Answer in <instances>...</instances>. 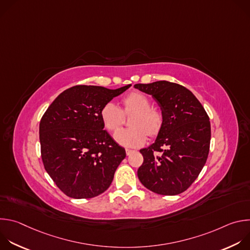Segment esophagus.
I'll return each instance as SVG.
<instances>
[{"label": "esophagus", "instance_id": "esophagus-1", "mask_svg": "<svg viewBox=\"0 0 250 250\" xmlns=\"http://www.w3.org/2000/svg\"><path fill=\"white\" fill-rule=\"evenodd\" d=\"M125 152H126V155H129V154H131V153L133 152V150H131V149H128V148H126V149H125Z\"/></svg>", "mask_w": 250, "mask_h": 250}]
</instances>
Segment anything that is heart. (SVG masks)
I'll return each mask as SVG.
<instances>
[{
  "instance_id": "b5f03b06",
  "label": "heart",
  "mask_w": 250,
  "mask_h": 250,
  "mask_svg": "<svg viewBox=\"0 0 250 250\" xmlns=\"http://www.w3.org/2000/svg\"><path fill=\"white\" fill-rule=\"evenodd\" d=\"M124 109L118 104L109 102L103 105L100 117L105 129L117 130L124 123L125 114L132 115L129 128L119 129L114 137L119 145L126 147H137L146 140V133L150 136L156 135L163 125V115L151 106L147 96L139 92L127 95L124 100Z\"/></svg>"
}]
</instances>
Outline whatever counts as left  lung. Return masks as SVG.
<instances>
[{
    "mask_svg": "<svg viewBox=\"0 0 250 250\" xmlns=\"http://www.w3.org/2000/svg\"><path fill=\"white\" fill-rule=\"evenodd\" d=\"M134 88L151 95L163 115L155 141L140 149L144 163L137 170L138 179L159 195L183 193L197 179L208 155V116L194 94L179 84L157 81Z\"/></svg>",
    "mask_w": 250,
    "mask_h": 250,
    "instance_id": "obj_1",
    "label": "left lung"
}]
</instances>
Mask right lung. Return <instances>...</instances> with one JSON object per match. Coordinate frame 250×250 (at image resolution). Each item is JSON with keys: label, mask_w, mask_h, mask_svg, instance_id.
<instances>
[{"label": "right lung", "mask_w": 250, "mask_h": 250, "mask_svg": "<svg viewBox=\"0 0 250 250\" xmlns=\"http://www.w3.org/2000/svg\"><path fill=\"white\" fill-rule=\"evenodd\" d=\"M131 85L111 90L77 85L62 92L40 124L46 172L68 197L89 199L108 189L125 150L104 130L103 105Z\"/></svg>", "instance_id": "add662e5"}]
</instances>
